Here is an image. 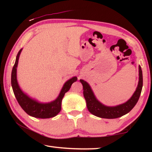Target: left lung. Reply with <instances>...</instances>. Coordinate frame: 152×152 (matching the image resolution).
Here are the masks:
<instances>
[{
    "mask_svg": "<svg viewBox=\"0 0 152 152\" xmlns=\"http://www.w3.org/2000/svg\"><path fill=\"white\" fill-rule=\"evenodd\" d=\"M139 83L134 94L125 103L116 107H107L98 101L89 84L83 80H80L83 86V94L86 106L90 112L95 116L104 119H116L127 114L137 104L143 86V74L141 66H139Z\"/></svg>",
    "mask_w": 152,
    "mask_h": 152,
    "instance_id": "obj_1",
    "label": "left lung"
}]
</instances>
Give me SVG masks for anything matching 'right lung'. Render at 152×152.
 I'll list each match as a JSON object with an SVG mask.
<instances>
[{"instance_id": "obj_1", "label": "right lung", "mask_w": 152, "mask_h": 152, "mask_svg": "<svg viewBox=\"0 0 152 152\" xmlns=\"http://www.w3.org/2000/svg\"><path fill=\"white\" fill-rule=\"evenodd\" d=\"M21 51L22 49L20 50L19 53H17L16 61L12 68L11 73V85L17 101L22 109L30 116L35 118H41V119H48V118L55 117L60 112L61 100L64 94L70 90L73 82L77 80V78L73 77L72 78L70 79L64 84L58 97L54 101L45 104L39 103L23 93L18 84L17 80V67Z\"/></svg>"}]
</instances>
